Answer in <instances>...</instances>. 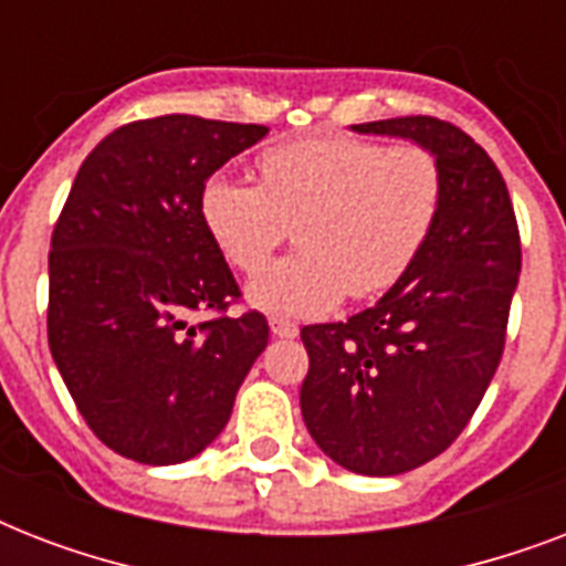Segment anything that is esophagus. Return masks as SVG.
<instances>
[{"label": "esophagus", "mask_w": 566, "mask_h": 566, "mask_svg": "<svg viewBox=\"0 0 566 566\" xmlns=\"http://www.w3.org/2000/svg\"><path fill=\"white\" fill-rule=\"evenodd\" d=\"M270 328H273L275 337H296V335H300V326H296V323H291V319H284V317L270 319Z\"/></svg>", "instance_id": "1"}]
</instances>
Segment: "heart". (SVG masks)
<instances>
[{"instance_id": "obj_1", "label": "heart", "mask_w": 566, "mask_h": 566, "mask_svg": "<svg viewBox=\"0 0 566 566\" xmlns=\"http://www.w3.org/2000/svg\"><path fill=\"white\" fill-rule=\"evenodd\" d=\"M261 185L208 176L199 213L240 273H258L301 220L303 249L249 284V302L275 317H319L381 296L408 275L443 208V170L426 146L326 135L266 146Z\"/></svg>"}]
</instances>
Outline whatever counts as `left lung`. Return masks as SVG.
I'll return each instance as SVG.
<instances>
[{
  "label": "left lung",
  "mask_w": 566,
  "mask_h": 566,
  "mask_svg": "<svg viewBox=\"0 0 566 566\" xmlns=\"http://www.w3.org/2000/svg\"><path fill=\"white\" fill-rule=\"evenodd\" d=\"M353 128L438 155L443 208L417 264L373 308L302 328L300 405L332 461L399 475L452 447L500 367L520 229L502 172L458 126L420 114Z\"/></svg>",
  "instance_id": "obj_1"
}]
</instances>
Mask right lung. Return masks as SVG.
I'll return each instance as SVG.
<instances>
[{
    "mask_svg": "<svg viewBox=\"0 0 566 566\" xmlns=\"http://www.w3.org/2000/svg\"><path fill=\"white\" fill-rule=\"evenodd\" d=\"M266 126L164 114L114 128L78 167L49 249V349L91 431L140 464L199 455L264 353L261 311L205 229L208 176ZM199 310L212 317L190 324Z\"/></svg>",
    "mask_w": 566,
    "mask_h": 566,
    "instance_id": "right-lung-1",
    "label": "right lung"
}]
</instances>
